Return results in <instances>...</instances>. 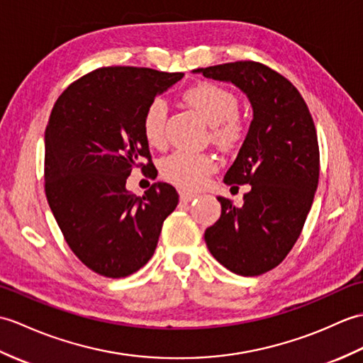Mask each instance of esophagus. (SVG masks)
<instances>
[{"instance_id": "1", "label": "esophagus", "mask_w": 363, "mask_h": 363, "mask_svg": "<svg viewBox=\"0 0 363 363\" xmlns=\"http://www.w3.org/2000/svg\"><path fill=\"white\" fill-rule=\"evenodd\" d=\"M196 197H197V194H192V192H186V191L180 192L182 202H191V200H194Z\"/></svg>"}]
</instances>
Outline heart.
I'll list each match as a JSON object with an SVG mask.
<instances>
[{
	"label": "heart",
	"mask_w": 363,
	"mask_h": 363,
	"mask_svg": "<svg viewBox=\"0 0 363 363\" xmlns=\"http://www.w3.org/2000/svg\"><path fill=\"white\" fill-rule=\"evenodd\" d=\"M184 99L213 125V138L220 146L230 147L242 138L244 121L236 113L239 107L238 96L228 88L213 82H202L191 86ZM166 104L161 99L152 101L143 115V133L150 146L164 143ZM217 169V161L209 154L177 150L161 163V175L167 182L184 189H197Z\"/></svg>",
	"instance_id": "1"
}]
</instances>
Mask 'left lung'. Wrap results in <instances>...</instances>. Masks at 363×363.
<instances>
[{
    "label": "left lung",
    "instance_id": "left-lung-1",
    "mask_svg": "<svg viewBox=\"0 0 363 363\" xmlns=\"http://www.w3.org/2000/svg\"><path fill=\"white\" fill-rule=\"evenodd\" d=\"M192 72L233 84L252 104L242 147L223 177L231 188H252L240 208L217 197L222 214L206 228L205 242L230 272L262 275L291 252L311 211L320 174L315 125L300 91L262 63L233 62Z\"/></svg>",
    "mask_w": 363,
    "mask_h": 363
}]
</instances>
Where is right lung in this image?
Here are the masks:
<instances>
[{"mask_svg":"<svg viewBox=\"0 0 363 363\" xmlns=\"http://www.w3.org/2000/svg\"><path fill=\"white\" fill-rule=\"evenodd\" d=\"M183 72L99 68L71 84L45 130V191L67 244L88 269L124 278L154 256L161 227L179 203L174 186L127 191L133 167L147 158L143 115Z\"/></svg>","mask_w":363,"mask_h":363,"instance_id":"obj_1","label":"right lung"}]
</instances>
